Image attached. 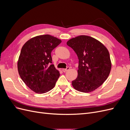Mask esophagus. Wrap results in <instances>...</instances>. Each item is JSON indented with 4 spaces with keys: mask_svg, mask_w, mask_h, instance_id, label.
Segmentation results:
<instances>
[{
    "mask_svg": "<svg viewBox=\"0 0 130 130\" xmlns=\"http://www.w3.org/2000/svg\"><path fill=\"white\" fill-rule=\"evenodd\" d=\"M69 69H70L69 67H67V68H66V69H62V71L63 72H66L67 71H68V70Z\"/></svg>",
    "mask_w": 130,
    "mask_h": 130,
    "instance_id": "34e87169",
    "label": "esophagus"
}]
</instances>
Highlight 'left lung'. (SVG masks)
<instances>
[{"mask_svg": "<svg viewBox=\"0 0 130 130\" xmlns=\"http://www.w3.org/2000/svg\"><path fill=\"white\" fill-rule=\"evenodd\" d=\"M67 44L78 58V75L72 81L76 90L81 92L93 91L107 79L111 69V62L107 48L101 42L82 35L69 40Z\"/></svg>", "mask_w": 130, "mask_h": 130, "instance_id": "8db88e82", "label": "left lung"}]
</instances>
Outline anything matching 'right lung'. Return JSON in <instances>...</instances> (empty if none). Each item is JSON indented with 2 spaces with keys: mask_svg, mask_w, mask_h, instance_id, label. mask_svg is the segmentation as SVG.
<instances>
[{
  "mask_svg": "<svg viewBox=\"0 0 130 130\" xmlns=\"http://www.w3.org/2000/svg\"><path fill=\"white\" fill-rule=\"evenodd\" d=\"M61 43L49 35L31 38L23 46L18 61L22 80L39 94L49 92L55 86L60 74L53 64L51 53Z\"/></svg>",
  "mask_w": 130,
  "mask_h": 130,
  "instance_id": "obj_1",
  "label": "right lung"
}]
</instances>
